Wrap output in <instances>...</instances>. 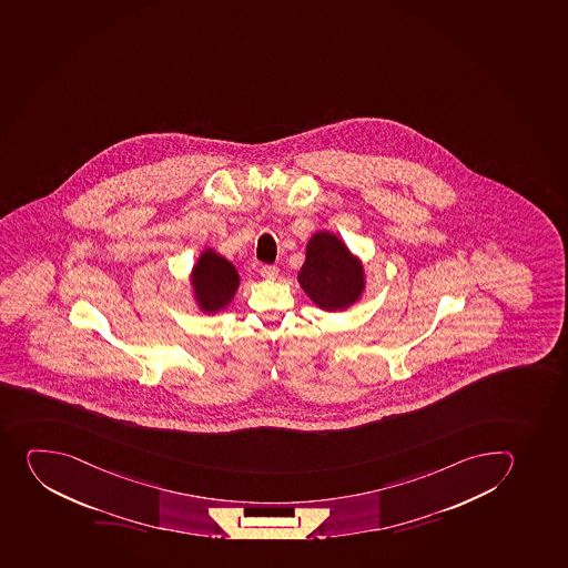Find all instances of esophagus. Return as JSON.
Masks as SVG:
<instances>
[{
    "label": "esophagus",
    "instance_id": "1",
    "mask_svg": "<svg viewBox=\"0 0 568 568\" xmlns=\"http://www.w3.org/2000/svg\"><path fill=\"white\" fill-rule=\"evenodd\" d=\"M261 276L266 277V280H276L277 277V266L274 265H263L261 266Z\"/></svg>",
    "mask_w": 568,
    "mask_h": 568
}]
</instances>
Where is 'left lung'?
Masks as SVG:
<instances>
[{"instance_id":"obj_1","label":"left lung","mask_w":568,"mask_h":568,"mask_svg":"<svg viewBox=\"0 0 568 568\" xmlns=\"http://www.w3.org/2000/svg\"><path fill=\"white\" fill-rule=\"evenodd\" d=\"M297 282L316 305L336 313L358 300L364 291V271L336 235L317 232L308 241L307 260Z\"/></svg>"}]
</instances>
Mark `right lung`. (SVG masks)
I'll return each mask as SVG.
<instances>
[{
    "mask_svg": "<svg viewBox=\"0 0 568 568\" xmlns=\"http://www.w3.org/2000/svg\"><path fill=\"white\" fill-rule=\"evenodd\" d=\"M195 297L204 313H217L234 297L240 276L234 265L214 251L201 255L192 274Z\"/></svg>",
    "mask_w": 568,
    "mask_h": 568,
    "instance_id": "obj_1",
    "label": "right lung"
}]
</instances>
